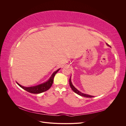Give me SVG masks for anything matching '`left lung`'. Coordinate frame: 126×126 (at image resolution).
I'll use <instances>...</instances> for the list:
<instances>
[{
  "label": "left lung",
  "mask_w": 126,
  "mask_h": 126,
  "mask_svg": "<svg viewBox=\"0 0 126 126\" xmlns=\"http://www.w3.org/2000/svg\"><path fill=\"white\" fill-rule=\"evenodd\" d=\"M107 45L108 46H109V45H108L107 44ZM71 78H70L69 79V85H70V86L71 87V89L72 90V91H74V92H75V93H76L77 94L80 95V96H82V97H87V98H92V97H94V96H90V95H89V94H83L82 93H81L80 91H79L78 90H77V89L76 88L73 86V85H72V83L71 81Z\"/></svg>",
  "instance_id": "8db88e82"
}]
</instances>
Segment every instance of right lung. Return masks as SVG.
Here are the masks:
<instances>
[{"label":"right lung","instance_id":"obj_1","mask_svg":"<svg viewBox=\"0 0 126 126\" xmlns=\"http://www.w3.org/2000/svg\"><path fill=\"white\" fill-rule=\"evenodd\" d=\"M59 70L60 69L55 71L54 73L52 74L50 78L49 79V80L43 83H41V84L39 85L32 86V87H26L20 85V84H19L18 82H17V83L21 88H22V89H24V90L28 91L29 93H32V94H40L41 93H43L46 91L48 90L51 87L53 83V81H54V78L55 76Z\"/></svg>","mask_w":126,"mask_h":126}]
</instances>
